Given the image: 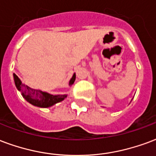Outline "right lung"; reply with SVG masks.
Masks as SVG:
<instances>
[{"label": "right lung", "mask_w": 156, "mask_h": 156, "mask_svg": "<svg viewBox=\"0 0 156 156\" xmlns=\"http://www.w3.org/2000/svg\"><path fill=\"white\" fill-rule=\"evenodd\" d=\"M14 81L16 87L21 93V95L24 98L30 103L33 106L38 107H42V108H47L54 106L55 104L60 102L63 100L67 98V94H63V95H52L46 92H43L40 90L33 89L31 87H28L27 85H25L22 83L16 75L14 73ZM75 78H76V74L73 73L72 78L69 81V86L73 85L74 83Z\"/></svg>", "instance_id": "add662e5"}]
</instances>
